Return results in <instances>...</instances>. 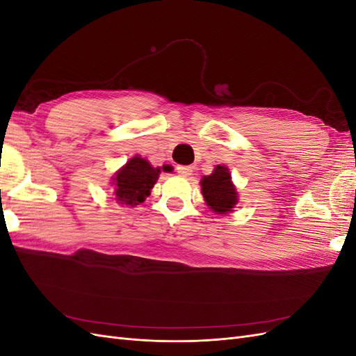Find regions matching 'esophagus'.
<instances>
[{"label": "esophagus", "instance_id": "obj_1", "mask_svg": "<svg viewBox=\"0 0 356 356\" xmlns=\"http://www.w3.org/2000/svg\"><path fill=\"white\" fill-rule=\"evenodd\" d=\"M177 172L181 177H190L191 172H193V168L191 166H178Z\"/></svg>", "mask_w": 356, "mask_h": 356}]
</instances>
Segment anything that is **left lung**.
I'll use <instances>...</instances> for the list:
<instances>
[{
	"label": "left lung",
	"instance_id": "obj_1",
	"mask_svg": "<svg viewBox=\"0 0 356 356\" xmlns=\"http://www.w3.org/2000/svg\"><path fill=\"white\" fill-rule=\"evenodd\" d=\"M200 187L204 203L212 212L218 215L233 212L239 202L238 188L233 184L229 168L224 165L215 166L211 175H203Z\"/></svg>",
	"mask_w": 356,
	"mask_h": 356
}]
</instances>
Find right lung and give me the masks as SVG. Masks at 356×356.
<instances>
[{
    "label": "right lung",
    "mask_w": 356,
    "mask_h": 356,
    "mask_svg": "<svg viewBox=\"0 0 356 356\" xmlns=\"http://www.w3.org/2000/svg\"><path fill=\"white\" fill-rule=\"evenodd\" d=\"M160 168H154L141 156H134L111 178L113 196L117 203L136 207L152 193L159 179Z\"/></svg>",
    "instance_id": "add662e5"
}]
</instances>
